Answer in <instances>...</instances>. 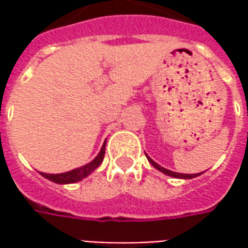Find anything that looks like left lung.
Returning <instances> with one entry per match:
<instances>
[{"instance_id":"8db88e82","label":"left lung","mask_w":248,"mask_h":248,"mask_svg":"<svg viewBox=\"0 0 248 248\" xmlns=\"http://www.w3.org/2000/svg\"><path fill=\"white\" fill-rule=\"evenodd\" d=\"M146 156H147V155H146ZM147 159H149V162H150L153 166L155 167L156 170H159V171H162L163 174H166V175H169V177L182 178V179H191V178H195V177H198V175H201V174H181V172L171 171V170H167V169H165V167L159 166L158 163H155V162L151 159L150 156H147Z\"/></svg>"}]
</instances>
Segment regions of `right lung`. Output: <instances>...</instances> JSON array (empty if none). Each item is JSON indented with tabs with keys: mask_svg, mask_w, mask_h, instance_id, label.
Instances as JSON below:
<instances>
[{
	"mask_svg": "<svg viewBox=\"0 0 248 248\" xmlns=\"http://www.w3.org/2000/svg\"><path fill=\"white\" fill-rule=\"evenodd\" d=\"M105 146H106V142L103 143L102 149L98 153V155L93 159L90 163H87L85 166L78 167V169H74L71 171L62 172V174H46V172H41L42 177H45L46 179H49L51 182L60 183V185H66V183H76L82 181L83 178H86L87 175H90L95 169H97L103 161V156H105Z\"/></svg>",
	"mask_w": 248,
	"mask_h": 248,
	"instance_id": "right-lung-1",
	"label": "right lung"
}]
</instances>
